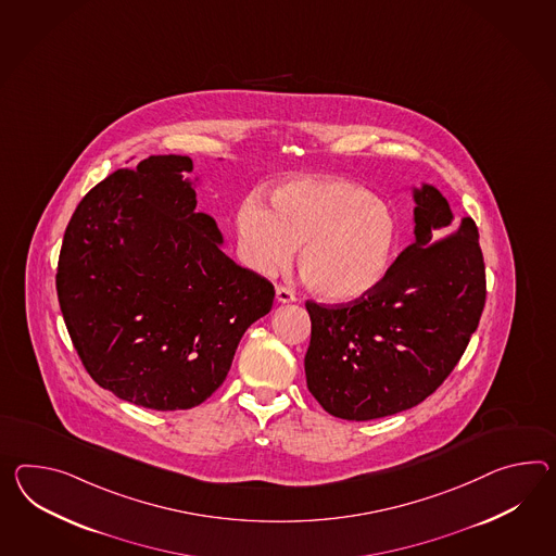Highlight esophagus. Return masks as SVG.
<instances>
[{
  "instance_id": "34e87169",
  "label": "esophagus",
  "mask_w": 556,
  "mask_h": 556,
  "mask_svg": "<svg viewBox=\"0 0 556 556\" xmlns=\"http://www.w3.org/2000/svg\"><path fill=\"white\" fill-rule=\"evenodd\" d=\"M275 298H277L279 303H293V301H298L295 293L291 289H285V287H277L275 289Z\"/></svg>"
}]
</instances>
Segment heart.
I'll return each mask as SVG.
<instances>
[{
    "label": "heart",
    "instance_id": "1",
    "mask_svg": "<svg viewBox=\"0 0 556 556\" xmlns=\"http://www.w3.org/2000/svg\"><path fill=\"white\" fill-rule=\"evenodd\" d=\"M244 263L261 275L287 265L315 295L345 303L374 291L390 271L400 225L390 204L352 180L303 177L271 192V211L255 197L237 213Z\"/></svg>",
    "mask_w": 556,
    "mask_h": 556
}]
</instances>
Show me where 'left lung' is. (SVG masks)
Returning <instances> with one entry per match:
<instances>
[{"instance_id": "8db88e82", "label": "left lung", "mask_w": 556, "mask_h": 556, "mask_svg": "<svg viewBox=\"0 0 556 556\" xmlns=\"http://www.w3.org/2000/svg\"><path fill=\"white\" fill-rule=\"evenodd\" d=\"M412 197L414 243L383 281L348 305L305 303L307 388L341 420H376L418 406L460 362L484 309L475 220H456L446 197L428 182Z\"/></svg>"}]
</instances>
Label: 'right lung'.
Wrapping results in <instances>:
<instances>
[{
	"mask_svg": "<svg viewBox=\"0 0 556 556\" xmlns=\"http://www.w3.org/2000/svg\"><path fill=\"white\" fill-rule=\"evenodd\" d=\"M190 173L189 156L159 154L96 185L70 218L55 275L90 378L159 412L211 397L275 298L265 277L223 253Z\"/></svg>",
	"mask_w": 556,
	"mask_h": 556,
	"instance_id": "1",
	"label": "right lung"
}]
</instances>
